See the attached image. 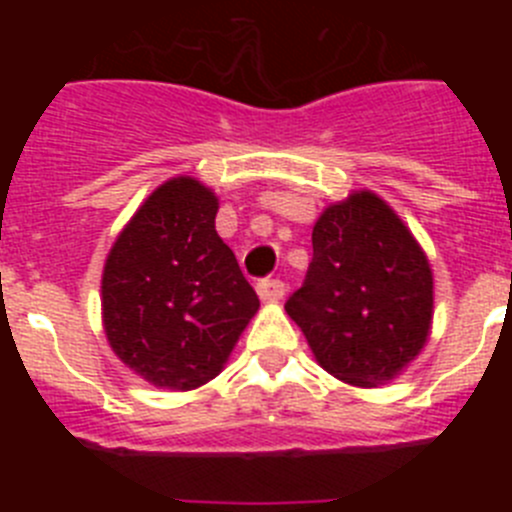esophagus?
<instances>
[{"mask_svg":"<svg viewBox=\"0 0 512 512\" xmlns=\"http://www.w3.org/2000/svg\"><path fill=\"white\" fill-rule=\"evenodd\" d=\"M259 297L261 300H282L284 297V282L282 279H261L259 282Z\"/></svg>","mask_w":512,"mask_h":512,"instance_id":"1","label":"esophagus"}]
</instances>
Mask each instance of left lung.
I'll return each instance as SVG.
<instances>
[{"label": "left lung", "mask_w": 512, "mask_h": 512, "mask_svg": "<svg viewBox=\"0 0 512 512\" xmlns=\"http://www.w3.org/2000/svg\"><path fill=\"white\" fill-rule=\"evenodd\" d=\"M284 310L325 372L377 387L408 366L428 338L431 266L377 194H354L315 223L305 282Z\"/></svg>", "instance_id": "left-lung-1"}]
</instances>
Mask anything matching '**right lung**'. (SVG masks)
<instances>
[{"label": "right lung", "mask_w": 512, "mask_h": 512, "mask_svg": "<svg viewBox=\"0 0 512 512\" xmlns=\"http://www.w3.org/2000/svg\"><path fill=\"white\" fill-rule=\"evenodd\" d=\"M215 215L210 189L171 179L135 212L104 264L107 341L156 387L194 390L217 377L259 310Z\"/></svg>", "instance_id": "obj_1"}]
</instances>
